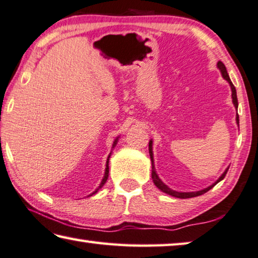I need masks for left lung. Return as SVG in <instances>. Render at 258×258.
Returning a JSON list of instances; mask_svg holds the SVG:
<instances>
[{
  "mask_svg": "<svg viewBox=\"0 0 258 258\" xmlns=\"http://www.w3.org/2000/svg\"><path fill=\"white\" fill-rule=\"evenodd\" d=\"M217 67H218V70L221 71L223 78H224L226 81L230 83L231 90H232V101H233L235 108H238V98H236V90H235V87L233 86V83L231 82V79L229 77V74H227L226 67H225L224 64H223L222 61H218L217 62ZM235 119H236V123H238V125H239V115H238V114H236ZM149 151H150V157H151V161H152V179H153V183L155 184V186H157L159 189H161L162 192L169 194V196L175 197V198H179V199H187V198H194V197L201 196V194L208 192L209 189L213 188L217 183H219V181H221L222 179H224L226 172H227V170H229V168H227L226 170L224 171V174H223L221 177H219V178L216 181H215L213 185H210V186H208V187L205 188V189H201V191H198V192H177V191H174V189L169 188L166 184H163L162 180L159 178L157 171H155L154 159H153V151H152V141H150V143H149Z\"/></svg>",
  "mask_w": 258,
  "mask_h": 258,
  "instance_id": "1",
  "label": "left lung"
}]
</instances>
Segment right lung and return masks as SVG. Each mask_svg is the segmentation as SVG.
Masks as SVG:
<instances>
[{"label": "right lung", "instance_id": "1", "mask_svg": "<svg viewBox=\"0 0 258 258\" xmlns=\"http://www.w3.org/2000/svg\"><path fill=\"white\" fill-rule=\"evenodd\" d=\"M116 143H117V138L115 139V141H114V144H113V147L114 146H115L116 145ZM109 157H111V153H109V155H108V158H107V161H106V168H105V175H104V178H103V180H101V183H100V185H99V187L98 188H97L96 189V191L94 192V193H91L90 194V197L92 196V194H95V193H97V191H98V189L99 188H101V187H103V185L105 184V183H106V180H107V178H108V160H109Z\"/></svg>", "mask_w": 258, "mask_h": 258}]
</instances>
